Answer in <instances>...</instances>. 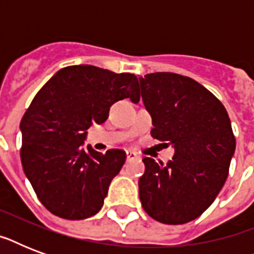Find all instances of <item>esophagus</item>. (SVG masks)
Masks as SVG:
<instances>
[{
	"mask_svg": "<svg viewBox=\"0 0 254 254\" xmlns=\"http://www.w3.org/2000/svg\"><path fill=\"white\" fill-rule=\"evenodd\" d=\"M127 161H133V159H138L139 155L135 153V151H131V150H127Z\"/></svg>",
	"mask_w": 254,
	"mask_h": 254,
	"instance_id": "1",
	"label": "esophagus"
}]
</instances>
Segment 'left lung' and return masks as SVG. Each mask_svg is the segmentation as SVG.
<instances>
[{
  "label": "left lung",
  "instance_id": "8db88e82",
  "mask_svg": "<svg viewBox=\"0 0 254 254\" xmlns=\"http://www.w3.org/2000/svg\"><path fill=\"white\" fill-rule=\"evenodd\" d=\"M139 84L153 119L151 135L175 149L166 165L142 159L141 204L159 223L185 224L212 204L227 181L236 149L231 120L216 96L191 77L147 73Z\"/></svg>",
  "mask_w": 254,
  "mask_h": 254
}]
</instances>
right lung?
Segmentation results:
<instances>
[{
	"mask_svg": "<svg viewBox=\"0 0 254 254\" xmlns=\"http://www.w3.org/2000/svg\"><path fill=\"white\" fill-rule=\"evenodd\" d=\"M127 97L139 99L137 76L88 64L62 68L35 95L19 125L21 161L50 212L81 220L101 209L127 154L85 150L83 143L88 127L103 124L112 104Z\"/></svg>",
	"mask_w": 254,
	"mask_h": 254,
	"instance_id": "1",
	"label": "right lung"
}]
</instances>
